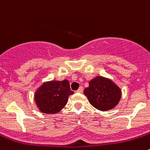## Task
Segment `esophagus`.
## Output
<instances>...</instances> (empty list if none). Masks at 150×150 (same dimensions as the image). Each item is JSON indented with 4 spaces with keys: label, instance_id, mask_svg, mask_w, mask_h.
<instances>
[{
    "label": "esophagus",
    "instance_id": "obj_1",
    "mask_svg": "<svg viewBox=\"0 0 150 150\" xmlns=\"http://www.w3.org/2000/svg\"><path fill=\"white\" fill-rule=\"evenodd\" d=\"M82 91H83V87H80L79 88L78 90H76L77 93H82Z\"/></svg>",
    "mask_w": 150,
    "mask_h": 150
}]
</instances>
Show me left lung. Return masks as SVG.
<instances>
[{
	"label": "left lung",
	"mask_w": 150,
	"mask_h": 150,
	"mask_svg": "<svg viewBox=\"0 0 150 150\" xmlns=\"http://www.w3.org/2000/svg\"><path fill=\"white\" fill-rule=\"evenodd\" d=\"M90 104L100 111L114 109L121 98L120 88L111 79L96 76L89 82V87L84 90Z\"/></svg>",
	"instance_id": "obj_1"
}]
</instances>
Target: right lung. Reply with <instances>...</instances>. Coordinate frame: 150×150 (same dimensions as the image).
<instances>
[{
	"label": "right lung",
	"instance_id": "obj_1",
	"mask_svg": "<svg viewBox=\"0 0 150 150\" xmlns=\"http://www.w3.org/2000/svg\"><path fill=\"white\" fill-rule=\"evenodd\" d=\"M74 94L69 81H50L44 82L35 93V101L40 111L46 114L58 113L67 103L69 97Z\"/></svg>",
	"mask_w": 150,
	"mask_h": 150
}]
</instances>
